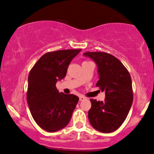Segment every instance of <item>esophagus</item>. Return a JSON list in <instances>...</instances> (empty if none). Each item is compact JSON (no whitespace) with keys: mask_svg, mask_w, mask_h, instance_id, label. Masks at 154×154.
<instances>
[{"mask_svg":"<svg viewBox=\"0 0 154 154\" xmlns=\"http://www.w3.org/2000/svg\"><path fill=\"white\" fill-rule=\"evenodd\" d=\"M79 100H80V101H83V100H85V99H86V98H85L84 96H82V95L79 96Z\"/></svg>","mask_w":154,"mask_h":154,"instance_id":"34e87169","label":"esophagus"}]
</instances>
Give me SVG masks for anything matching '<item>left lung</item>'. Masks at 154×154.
Segmentation results:
<instances>
[{"label":"left lung","mask_w":154,"mask_h":154,"mask_svg":"<svg viewBox=\"0 0 154 154\" xmlns=\"http://www.w3.org/2000/svg\"><path fill=\"white\" fill-rule=\"evenodd\" d=\"M97 65L99 80L96 86L105 92L104 101L90 99L88 118L92 126L102 133L119 128L126 119L133 103V94L130 74L119 59L103 51L84 53Z\"/></svg>","instance_id":"8db88e82"}]
</instances>
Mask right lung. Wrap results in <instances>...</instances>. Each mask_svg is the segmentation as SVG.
Returning a JSON list of instances; mask_svg holds the SVG:
<instances>
[{
    "label": "right lung",
    "mask_w": 154,
    "mask_h": 154,
    "mask_svg": "<svg viewBox=\"0 0 154 154\" xmlns=\"http://www.w3.org/2000/svg\"><path fill=\"white\" fill-rule=\"evenodd\" d=\"M80 51L65 49L46 53L29 72L28 105L35 122L48 132L66 126L78 103L77 96L59 92L56 83L65 77L70 62Z\"/></svg>",
    "instance_id": "add662e5"
}]
</instances>
